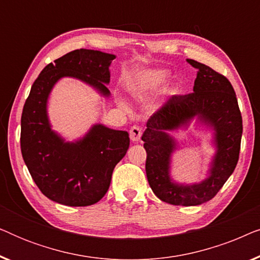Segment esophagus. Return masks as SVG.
I'll return each mask as SVG.
<instances>
[{
  "label": "esophagus",
  "mask_w": 260,
  "mask_h": 260,
  "mask_svg": "<svg viewBox=\"0 0 260 260\" xmlns=\"http://www.w3.org/2000/svg\"><path fill=\"white\" fill-rule=\"evenodd\" d=\"M130 138L133 142H138L141 140V136H142V129L140 126L137 125H134L133 127L130 129Z\"/></svg>",
  "instance_id": "obj_1"
}]
</instances>
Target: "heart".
Instances as JSON below:
<instances>
[{
	"instance_id": "heart-1",
	"label": "heart",
	"mask_w": 260,
	"mask_h": 260,
	"mask_svg": "<svg viewBox=\"0 0 260 260\" xmlns=\"http://www.w3.org/2000/svg\"><path fill=\"white\" fill-rule=\"evenodd\" d=\"M168 71L159 69H144L131 72L126 77L127 90L134 94H143L155 91L162 86L168 79Z\"/></svg>"
}]
</instances>
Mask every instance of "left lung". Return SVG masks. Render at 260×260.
<instances>
[{
	"instance_id": "obj_1",
	"label": "left lung",
	"mask_w": 260,
	"mask_h": 260,
	"mask_svg": "<svg viewBox=\"0 0 260 260\" xmlns=\"http://www.w3.org/2000/svg\"><path fill=\"white\" fill-rule=\"evenodd\" d=\"M187 61L198 69L193 92L173 95L148 119L142 136L148 182L159 200L175 206H198L215 197L236 169L243 135V118L229 79L193 59ZM194 116L215 130L217 152L207 179L200 184L179 185L169 175L176 142L168 131L186 125Z\"/></svg>"
}]
</instances>
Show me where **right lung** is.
<instances>
[{
    "mask_svg": "<svg viewBox=\"0 0 260 260\" xmlns=\"http://www.w3.org/2000/svg\"><path fill=\"white\" fill-rule=\"evenodd\" d=\"M116 56L76 49L48 63L31 85L21 116V152L34 182L52 201L72 207L90 206L104 197L117 163L125 156L126 131L92 126L84 138L65 142L51 129L47 99L62 77H73L109 97V66Z\"/></svg>",
    "mask_w": 260,
    "mask_h": 260,
    "instance_id": "obj_1",
    "label": "right lung"
}]
</instances>
